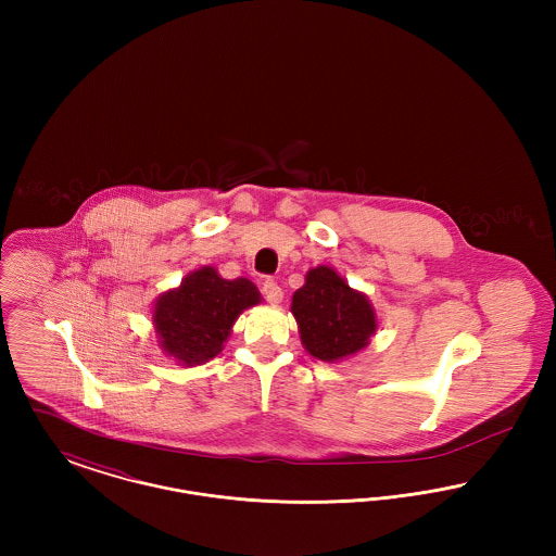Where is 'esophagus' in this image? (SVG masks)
<instances>
[{"instance_id":"esophagus-1","label":"esophagus","mask_w":556,"mask_h":556,"mask_svg":"<svg viewBox=\"0 0 556 556\" xmlns=\"http://www.w3.org/2000/svg\"><path fill=\"white\" fill-rule=\"evenodd\" d=\"M263 293H265L266 300H268L273 306H277V304L283 300V291H281V288L277 286V281H275V279H265V283H263Z\"/></svg>"}]
</instances>
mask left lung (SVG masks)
Instances as JSON below:
<instances>
[{
	"label": "left lung",
	"instance_id": "obj_1",
	"mask_svg": "<svg viewBox=\"0 0 556 556\" xmlns=\"http://www.w3.org/2000/svg\"><path fill=\"white\" fill-rule=\"evenodd\" d=\"M304 348L323 363H338L369 344L377 317L369 298L352 290L329 266L311 268L291 298Z\"/></svg>",
	"mask_w": 556,
	"mask_h": 556
}]
</instances>
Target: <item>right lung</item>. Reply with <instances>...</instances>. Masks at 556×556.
<instances>
[{
    "label": "right lung",
    "instance_id": "obj_1",
    "mask_svg": "<svg viewBox=\"0 0 556 556\" xmlns=\"http://www.w3.org/2000/svg\"><path fill=\"white\" fill-rule=\"evenodd\" d=\"M261 302L250 279H223L214 266L189 273L177 290L154 304V327L162 350L184 367L204 365L227 342L239 315Z\"/></svg>",
    "mask_w": 556,
    "mask_h": 556
}]
</instances>
